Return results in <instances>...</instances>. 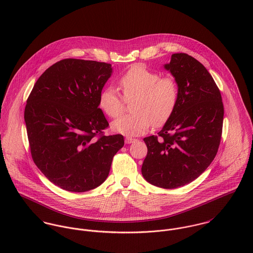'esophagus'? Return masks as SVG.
I'll list each match as a JSON object with an SVG mask.
<instances>
[{
    "mask_svg": "<svg viewBox=\"0 0 253 253\" xmlns=\"http://www.w3.org/2000/svg\"><path fill=\"white\" fill-rule=\"evenodd\" d=\"M134 140H135V139L130 138V137H126V138H125V142H126V143H128V144H129V143H131V142H133Z\"/></svg>",
    "mask_w": 253,
    "mask_h": 253,
    "instance_id": "1",
    "label": "esophagus"
}]
</instances>
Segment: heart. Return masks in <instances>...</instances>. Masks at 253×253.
Masks as SVG:
<instances>
[{"instance_id": "1", "label": "heart", "mask_w": 253, "mask_h": 253, "mask_svg": "<svg viewBox=\"0 0 253 253\" xmlns=\"http://www.w3.org/2000/svg\"><path fill=\"white\" fill-rule=\"evenodd\" d=\"M122 96L113 87L104 88L99 96L102 110L110 117L116 118L123 113L125 101L132 102L131 112L112 124L114 132L134 137L144 134L151 126L167 122L178 103V84L172 78L161 76L141 64L130 67L119 78Z\"/></svg>"}]
</instances>
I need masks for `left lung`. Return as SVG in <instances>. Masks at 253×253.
I'll return each instance as SVG.
<instances>
[{
  "label": "left lung",
  "mask_w": 253,
  "mask_h": 253,
  "mask_svg": "<svg viewBox=\"0 0 253 253\" xmlns=\"http://www.w3.org/2000/svg\"><path fill=\"white\" fill-rule=\"evenodd\" d=\"M164 68L178 84V103L158 136L143 139L141 173L155 186L173 189L196 179L214 159L224 108L217 85L195 58L174 53Z\"/></svg>",
  "instance_id": "1"
}]
</instances>
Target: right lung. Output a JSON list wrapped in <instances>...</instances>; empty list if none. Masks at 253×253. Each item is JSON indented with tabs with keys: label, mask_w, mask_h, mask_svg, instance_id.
<instances>
[{
	"label": "right lung",
	"mask_w": 253,
	"mask_h": 253,
	"mask_svg": "<svg viewBox=\"0 0 253 253\" xmlns=\"http://www.w3.org/2000/svg\"><path fill=\"white\" fill-rule=\"evenodd\" d=\"M111 64L64 59L49 67L34 85L25 107L32 158L57 186L85 192L108 177L122 135L105 136L109 127L100 93L111 78Z\"/></svg>",
	"instance_id": "add662e5"
}]
</instances>
